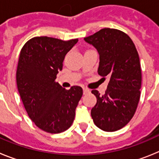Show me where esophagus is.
I'll return each mask as SVG.
<instances>
[{"instance_id": "34e87169", "label": "esophagus", "mask_w": 159, "mask_h": 159, "mask_svg": "<svg viewBox=\"0 0 159 159\" xmlns=\"http://www.w3.org/2000/svg\"><path fill=\"white\" fill-rule=\"evenodd\" d=\"M84 95H86V94H88V93H89L90 92V90L89 89H88V88H84Z\"/></svg>"}]
</instances>
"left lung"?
<instances>
[{"mask_svg": "<svg viewBox=\"0 0 159 159\" xmlns=\"http://www.w3.org/2000/svg\"><path fill=\"white\" fill-rule=\"evenodd\" d=\"M84 40L99 53L98 74L110 80L102 95L96 90L92 91L97 102L91 115L99 129L116 131L130 121L139 101V57L131 39L117 29H102Z\"/></svg>", "mask_w": 159, "mask_h": 159, "instance_id": "1", "label": "left lung"}]
</instances>
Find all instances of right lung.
I'll list each match as a JSON object with an SVG mask.
<instances>
[{
  "label": "right lung",
  "instance_id": "obj_1",
  "mask_svg": "<svg viewBox=\"0 0 159 159\" xmlns=\"http://www.w3.org/2000/svg\"><path fill=\"white\" fill-rule=\"evenodd\" d=\"M78 42L48 36L29 40L20 53L16 84L29 118L41 130L52 134L71 127L83 89L65 90L56 82L65 56Z\"/></svg>",
  "mask_w": 159,
  "mask_h": 159
}]
</instances>
